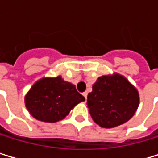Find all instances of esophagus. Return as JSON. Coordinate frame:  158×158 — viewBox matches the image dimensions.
Listing matches in <instances>:
<instances>
[{
	"instance_id": "34e87169",
	"label": "esophagus",
	"mask_w": 158,
	"mask_h": 158,
	"mask_svg": "<svg viewBox=\"0 0 158 158\" xmlns=\"http://www.w3.org/2000/svg\"><path fill=\"white\" fill-rule=\"evenodd\" d=\"M87 95H88V94H87V92H84V93H82V96L85 98V99L87 98Z\"/></svg>"
}]
</instances>
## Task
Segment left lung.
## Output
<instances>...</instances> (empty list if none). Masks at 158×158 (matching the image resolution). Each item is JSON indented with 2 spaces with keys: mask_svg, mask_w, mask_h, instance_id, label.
<instances>
[{
  "mask_svg": "<svg viewBox=\"0 0 158 158\" xmlns=\"http://www.w3.org/2000/svg\"><path fill=\"white\" fill-rule=\"evenodd\" d=\"M138 104L137 90L117 73L99 77L87 97L91 117L102 128H114L127 122L135 114Z\"/></svg>",
  "mask_w": 158,
  "mask_h": 158,
  "instance_id": "left-lung-1",
  "label": "left lung"
}]
</instances>
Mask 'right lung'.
Returning <instances> with one entry per match:
<instances>
[{
    "label": "right lung",
    "instance_id": "1",
    "mask_svg": "<svg viewBox=\"0 0 158 158\" xmlns=\"http://www.w3.org/2000/svg\"><path fill=\"white\" fill-rule=\"evenodd\" d=\"M84 100L76 86L63 81L60 76L40 78L24 98L25 106L31 116L50 123L63 119L77 103Z\"/></svg>",
    "mask_w": 158,
    "mask_h": 158
}]
</instances>
